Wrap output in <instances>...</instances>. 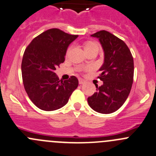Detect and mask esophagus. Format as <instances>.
<instances>
[{
	"instance_id": "obj_1",
	"label": "esophagus",
	"mask_w": 156,
	"mask_h": 156,
	"mask_svg": "<svg viewBox=\"0 0 156 156\" xmlns=\"http://www.w3.org/2000/svg\"><path fill=\"white\" fill-rule=\"evenodd\" d=\"M85 83H86V81H85L83 79H81V78L79 79V83H80V84H84Z\"/></svg>"
}]
</instances>
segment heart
Listing matches in <instances>:
<instances>
[{
  "instance_id": "obj_1",
  "label": "heart",
  "mask_w": 156,
  "mask_h": 156,
  "mask_svg": "<svg viewBox=\"0 0 156 156\" xmlns=\"http://www.w3.org/2000/svg\"><path fill=\"white\" fill-rule=\"evenodd\" d=\"M95 48H98V45L95 42H93V41H89V42H86V44L84 45L85 51L92 50V49H95Z\"/></svg>"
}]
</instances>
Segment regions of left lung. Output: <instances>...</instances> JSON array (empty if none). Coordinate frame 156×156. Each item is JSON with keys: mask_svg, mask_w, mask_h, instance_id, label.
<instances>
[{"mask_svg": "<svg viewBox=\"0 0 156 156\" xmlns=\"http://www.w3.org/2000/svg\"><path fill=\"white\" fill-rule=\"evenodd\" d=\"M98 38L104 51V64L98 79L103 81L96 92L87 99L95 112L111 114L116 112L127 100L133 81V58L124 41L105 30L91 35Z\"/></svg>", "mask_w": 156, "mask_h": 156, "instance_id": "8db88e82", "label": "left lung"}]
</instances>
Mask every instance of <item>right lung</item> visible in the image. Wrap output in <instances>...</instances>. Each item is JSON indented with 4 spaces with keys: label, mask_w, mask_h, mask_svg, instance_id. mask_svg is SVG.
<instances>
[{
    "label": "right lung",
    "mask_w": 156,
    "mask_h": 156,
    "mask_svg": "<svg viewBox=\"0 0 156 156\" xmlns=\"http://www.w3.org/2000/svg\"><path fill=\"white\" fill-rule=\"evenodd\" d=\"M77 37L50 29L35 37L26 48L21 64L23 81L28 96L38 108L48 112L61 108L77 88L76 76L62 81L55 73L64 63L69 44Z\"/></svg>",
    "instance_id": "right-lung-1"
}]
</instances>
